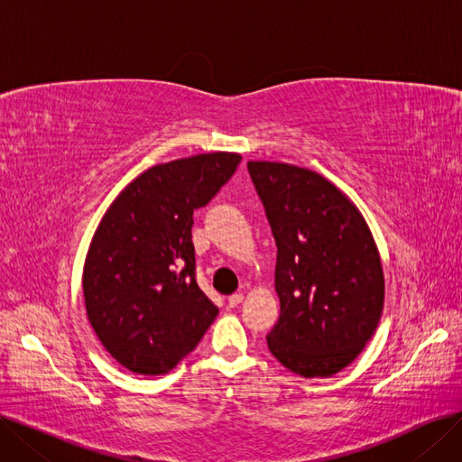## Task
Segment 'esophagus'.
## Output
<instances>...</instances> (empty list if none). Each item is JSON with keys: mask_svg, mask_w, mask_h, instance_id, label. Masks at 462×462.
<instances>
[{"mask_svg": "<svg viewBox=\"0 0 462 462\" xmlns=\"http://www.w3.org/2000/svg\"><path fill=\"white\" fill-rule=\"evenodd\" d=\"M241 301H244V294H239V292H237V294H232V296L228 298V305H230V307H237Z\"/></svg>", "mask_w": 462, "mask_h": 462, "instance_id": "esophagus-1", "label": "esophagus"}]
</instances>
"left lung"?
<instances>
[{
  "instance_id": "1",
  "label": "left lung",
  "mask_w": 462,
  "mask_h": 462,
  "mask_svg": "<svg viewBox=\"0 0 462 462\" xmlns=\"http://www.w3.org/2000/svg\"><path fill=\"white\" fill-rule=\"evenodd\" d=\"M277 244L281 314L268 346L303 378H328L361 354L383 309V270L357 206L309 168L249 161Z\"/></svg>"
}]
</instances>
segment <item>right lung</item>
Segmentation results:
<instances>
[{
	"instance_id": "add662e5",
	"label": "right lung",
	"mask_w": 462,
	"mask_h": 462,
	"mask_svg": "<svg viewBox=\"0 0 462 462\" xmlns=\"http://www.w3.org/2000/svg\"><path fill=\"white\" fill-rule=\"evenodd\" d=\"M239 153L155 164L121 190L89 244L82 290L106 352L136 374L174 369L218 314L194 277L192 213L236 172Z\"/></svg>"
}]
</instances>
